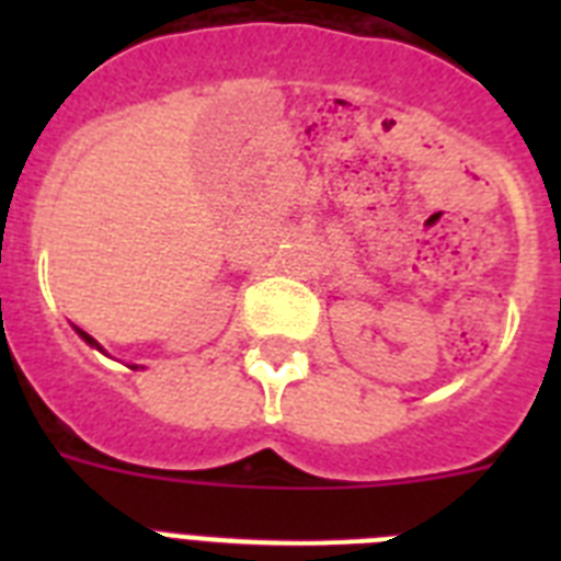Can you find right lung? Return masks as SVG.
I'll return each mask as SVG.
<instances>
[{"label": "right lung", "instance_id": "add662e5", "mask_svg": "<svg viewBox=\"0 0 561 561\" xmlns=\"http://www.w3.org/2000/svg\"><path fill=\"white\" fill-rule=\"evenodd\" d=\"M75 332L81 334V341H83V343H90L92 350H99V352H104V350H101V343H99V341H95V337H90V334H87V332H81V329H78V325H75ZM130 369H139V367H136V364H134V367H130Z\"/></svg>", "mask_w": 561, "mask_h": 561}]
</instances>
